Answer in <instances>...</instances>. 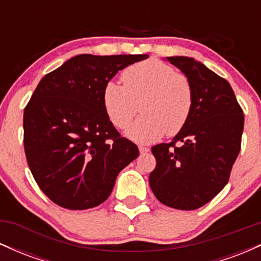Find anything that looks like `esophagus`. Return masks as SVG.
Returning a JSON list of instances; mask_svg holds the SVG:
<instances>
[{"instance_id":"1","label":"esophagus","mask_w":261,"mask_h":261,"mask_svg":"<svg viewBox=\"0 0 261 261\" xmlns=\"http://www.w3.org/2000/svg\"><path fill=\"white\" fill-rule=\"evenodd\" d=\"M139 151H140V153L141 154H143V153H147V152L149 151V148L148 147H146V146H139Z\"/></svg>"}]
</instances>
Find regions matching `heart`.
<instances>
[{"mask_svg": "<svg viewBox=\"0 0 261 261\" xmlns=\"http://www.w3.org/2000/svg\"><path fill=\"white\" fill-rule=\"evenodd\" d=\"M122 83L109 81L103 88L104 109L118 128L131 124L139 103L143 114L128 128L127 136L151 143L163 135L174 136L187 125L194 108V88L185 74L155 59L125 68Z\"/></svg>", "mask_w": 261, "mask_h": 261, "instance_id": "1", "label": "heart"}]
</instances>
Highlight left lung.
Masks as SVG:
<instances>
[{
    "label": "left lung",
    "instance_id": "1",
    "mask_svg": "<svg viewBox=\"0 0 261 261\" xmlns=\"http://www.w3.org/2000/svg\"><path fill=\"white\" fill-rule=\"evenodd\" d=\"M167 60L190 80L194 108L173 141L152 147L155 168L149 185L163 205L196 210L228 182L241 151L244 115L226 80L191 58Z\"/></svg>",
    "mask_w": 261,
    "mask_h": 261
}]
</instances>
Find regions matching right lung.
Masks as SVG:
<instances>
[{"label": "right lung", "instance_id": "add662e5", "mask_svg": "<svg viewBox=\"0 0 261 261\" xmlns=\"http://www.w3.org/2000/svg\"><path fill=\"white\" fill-rule=\"evenodd\" d=\"M148 55H77L45 74L24 108L27 162L56 205L87 210L109 197L115 179L139 155L104 109L103 88Z\"/></svg>", "mask_w": 261, "mask_h": 261}]
</instances>
